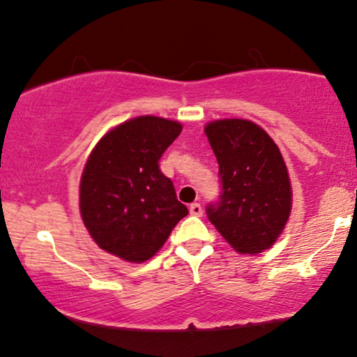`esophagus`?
I'll use <instances>...</instances> for the list:
<instances>
[{
  "instance_id": "1",
  "label": "esophagus",
  "mask_w": 357,
  "mask_h": 357,
  "mask_svg": "<svg viewBox=\"0 0 357 357\" xmlns=\"http://www.w3.org/2000/svg\"><path fill=\"white\" fill-rule=\"evenodd\" d=\"M190 213H191L192 216H202L203 215L202 204H199V203H192L191 206H190Z\"/></svg>"
}]
</instances>
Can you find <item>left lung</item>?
<instances>
[{
  "mask_svg": "<svg viewBox=\"0 0 357 357\" xmlns=\"http://www.w3.org/2000/svg\"><path fill=\"white\" fill-rule=\"evenodd\" d=\"M220 166L221 195L206 206L208 220L236 252L255 255L275 243L292 208V188L272 137L245 119L204 127Z\"/></svg>",
  "mask_w": 357,
  "mask_h": 357,
  "instance_id": "1",
  "label": "left lung"
}]
</instances>
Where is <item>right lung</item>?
I'll list each match as a JSON object with an SVG mask.
<instances>
[{"label": "right lung", "instance_id": "obj_1", "mask_svg": "<svg viewBox=\"0 0 357 357\" xmlns=\"http://www.w3.org/2000/svg\"><path fill=\"white\" fill-rule=\"evenodd\" d=\"M181 129L179 122L141 116L93 147L80 179V215L102 250L141 264L188 215L173 181L159 169V159Z\"/></svg>", "mask_w": 357, "mask_h": 357}]
</instances>
